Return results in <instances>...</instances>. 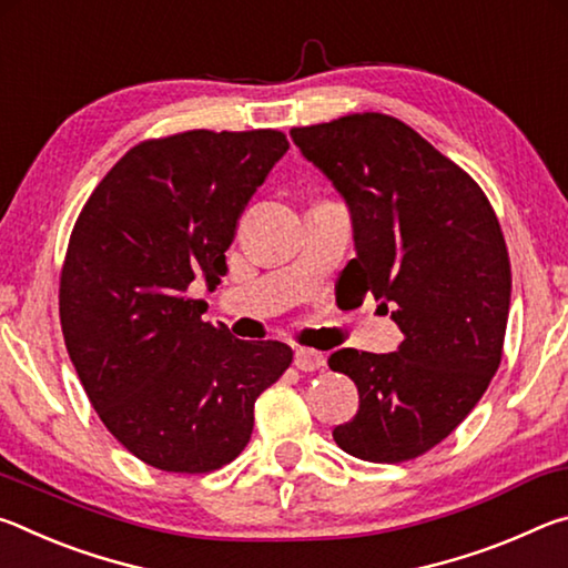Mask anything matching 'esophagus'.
Segmentation results:
<instances>
[{"mask_svg": "<svg viewBox=\"0 0 568 568\" xmlns=\"http://www.w3.org/2000/svg\"><path fill=\"white\" fill-rule=\"evenodd\" d=\"M325 365L323 353L313 351V348H297L295 351V368L303 371V373H311V371H321Z\"/></svg>", "mask_w": 568, "mask_h": 568, "instance_id": "34e87169", "label": "esophagus"}]
</instances>
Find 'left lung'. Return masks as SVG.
Segmentation results:
<instances>
[{
  "label": "left lung",
  "instance_id": "1",
  "mask_svg": "<svg viewBox=\"0 0 568 568\" xmlns=\"http://www.w3.org/2000/svg\"><path fill=\"white\" fill-rule=\"evenodd\" d=\"M291 138L351 210L345 277L403 333L393 353L335 351L358 413L333 430L345 454L403 464L438 446L484 396L504 353L511 263L474 178L406 122L381 112L293 128Z\"/></svg>",
  "mask_w": 568,
  "mask_h": 568
}]
</instances>
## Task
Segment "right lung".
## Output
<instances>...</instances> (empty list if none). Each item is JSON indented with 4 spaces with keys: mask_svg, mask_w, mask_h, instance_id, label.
<instances>
[{
    "mask_svg": "<svg viewBox=\"0 0 568 568\" xmlns=\"http://www.w3.org/2000/svg\"><path fill=\"white\" fill-rule=\"evenodd\" d=\"M277 130H190L134 145L84 203L60 275L64 345L104 426L132 456L210 474L240 456L261 393L293 351L203 321L247 200L287 152Z\"/></svg>",
    "mask_w": 568,
    "mask_h": 568,
    "instance_id": "add662e5",
    "label": "right lung"
}]
</instances>
